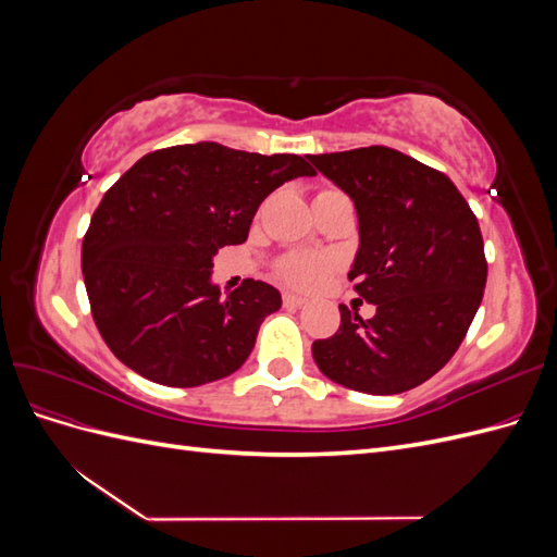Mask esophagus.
<instances>
[{"instance_id": "1", "label": "esophagus", "mask_w": 557, "mask_h": 557, "mask_svg": "<svg viewBox=\"0 0 557 557\" xmlns=\"http://www.w3.org/2000/svg\"><path fill=\"white\" fill-rule=\"evenodd\" d=\"M307 305V299L301 297V295H295V293H285L283 295V307L285 309H299V307H305Z\"/></svg>"}]
</instances>
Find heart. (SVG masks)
<instances>
[{"label":"heart","instance_id":"b5f03b06","mask_svg":"<svg viewBox=\"0 0 557 557\" xmlns=\"http://www.w3.org/2000/svg\"><path fill=\"white\" fill-rule=\"evenodd\" d=\"M332 260L323 252H293L278 264V276L295 288H313L330 274Z\"/></svg>","mask_w":557,"mask_h":557}]
</instances>
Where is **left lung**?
Instances as JSON below:
<instances>
[{
  "instance_id": "8db88e82",
  "label": "left lung",
  "mask_w": 557,
  "mask_h": 557,
  "mask_svg": "<svg viewBox=\"0 0 557 557\" xmlns=\"http://www.w3.org/2000/svg\"><path fill=\"white\" fill-rule=\"evenodd\" d=\"M356 205L360 246L348 278L374 318L344 305L342 325L311 346L320 372L369 395L434 376L474 320L487 264L476 215L453 181L395 148L307 156Z\"/></svg>"
}]
</instances>
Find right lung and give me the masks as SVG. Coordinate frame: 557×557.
<instances>
[{"mask_svg":"<svg viewBox=\"0 0 557 557\" xmlns=\"http://www.w3.org/2000/svg\"><path fill=\"white\" fill-rule=\"evenodd\" d=\"M297 176H315L305 158L215 141L134 162L99 201L81 250L95 325L113 356L172 387L237 372L281 293L252 278L221 293L213 256L244 244L262 199Z\"/></svg>","mask_w":557,"mask_h":557,"instance_id":"right-lung-1","label":"right lung"}]
</instances>
